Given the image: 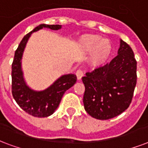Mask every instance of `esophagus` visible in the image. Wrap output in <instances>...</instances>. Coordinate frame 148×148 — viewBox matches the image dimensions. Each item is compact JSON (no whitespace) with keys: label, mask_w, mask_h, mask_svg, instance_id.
Returning <instances> with one entry per match:
<instances>
[{"label":"esophagus","mask_w":148,"mask_h":148,"mask_svg":"<svg viewBox=\"0 0 148 148\" xmlns=\"http://www.w3.org/2000/svg\"><path fill=\"white\" fill-rule=\"evenodd\" d=\"M76 76H77V79H78V80H80L82 79V77L84 76V72L82 71V70L79 69L76 71Z\"/></svg>","instance_id":"esophagus-1"}]
</instances>
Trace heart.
I'll return each mask as SVG.
<instances>
[{
	"label": "heart",
	"mask_w": 148,
	"mask_h": 148,
	"mask_svg": "<svg viewBox=\"0 0 148 148\" xmlns=\"http://www.w3.org/2000/svg\"><path fill=\"white\" fill-rule=\"evenodd\" d=\"M79 46L83 51L90 53V60L95 64H105L110 58L113 46L110 41L102 38L96 34H85L79 40Z\"/></svg>",
	"instance_id": "b5f03b06"
}]
</instances>
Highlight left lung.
Instances as JSON below:
<instances>
[{
	"label": "left lung",
	"instance_id": "left-lung-1",
	"mask_svg": "<svg viewBox=\"0 0 148 148\" xmlns=\"http://www.w3.org/2000/svg\"><path fill=\"white\" fill-rule=\"evenodd\" d=\"M136 79L133 51L121 39L117 57L104 66L87 73L82 78L85 86L83 99L85 110L99 120L118 116L129 108Z\"/></svg>",
	"mask_w": 148,
	"mask_h": 148
}]
</instances>
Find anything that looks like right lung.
I'll return each mask as SVG.
<instances>
[{
	"instance_id": "right-lung-1",
	"label": "right lung",
	"mask_w": 148,
	"mask_h": 148,
	"mask_svg": "<svg viewBox=\"0 0 148 148\" xmlns=\"http://www.w3.org/2000/svg\"><path fill=\"white\" fill-rule=\"evenodd\" d=\"M42 28L58 31L61 28V25L40 24L26 34L15 52L12 64V96L17 104L26 113L37 117H49L53 114L60 104L64 92L76 82V75L69 73L61 75L53 84L43 90H34L27 84L22 70L23 51L31 34Z\"/></svg>"
}]
</instances>
